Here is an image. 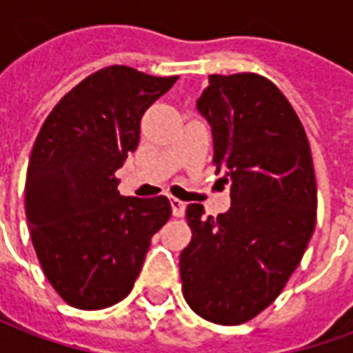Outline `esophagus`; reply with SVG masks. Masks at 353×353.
I'll use <instances>...</instances> for the list:
<instances>
[{
	"label": "esophagus",
	"mask_w": 353,
	"mask_h": 353,
	"mask_svg": "<svg viewBox=\"0 0 353 353\" xmlns=\"http://www.w3.org/2000/svg\"><path fill=\"white\" fill-rule=\"evenodd\" d=\"M170 204H172V214L174 217H181L185 212V202L183 200L176 199V196H170Z\"/></svg>",
	"instance_id": "esophagus-1"
}]
</instances>
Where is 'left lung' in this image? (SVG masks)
Returning a JSON list of instances; mask_svg holds the SVG:
<instances>
[{
  "label": "left lung",
  "instance_id": "obj_1",
  "mask_svg": "<svg viewBox=\"0 0 353 353\" xmlns=\"http://www.w3.org/2000/svg\"><path fill=\"white\" fill-rule=\"evenodd\" d=\"M196 108L214 134V164L230 181L229 212L189 204L181 288L200 318L240 325L276 301L316 227L318 187L306 132L280 88L257 73L210 75Z\"/></svg>",
  "mask_w": 353,
  "mask_h": 353
}]
</instances>
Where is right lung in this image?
I'll return each mask as SVG.
<instances>
[{
  "label": "right lung",
  "instance_id": "right-lung-1",
  "mask_svg": "<svg viewBox=\"0 0 353 353\" xmlns=\"http://www.w3.org/2000/svg\"><path fill=\"white\" fill-rule=\"evenodd\" d=\"M176 81L128 65L98 70L58 101L35 138L26 221L43 272L70 306L123 301L172 215L166 196H123L115 172L138 147L143 113Z\"/></svg>",
  "mask_w": 353,
  "mask_h": 353
}]
</instances>
